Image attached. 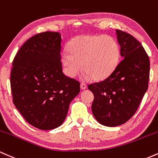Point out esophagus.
Here are the masks:
<instances>
[{"label":"esophagus","instance_id":"obj_1","mask_svg":"<svg viewBox=\"0 0 158 158\" xmlns=\"http://www.w3.org/2000/svg\"><path fill=\"white\" fill-rule=\"evenodd\" d=\"M87 88V85L85 84H81V89H86Z\"/></svg>","mask_w":158,"mask_h":158}]
</instances>
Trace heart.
<instances>
[{
	"instance_id": "b5f03b06",
	"label": "heart",
	"mask_w": 158,
	"mask_h": 158,
	"mask_svg": "<svg viewBox=\"0 0 158 158\" xmlns=\"http://www.w3.org/2000/svg\"><path fill=\"white\" fill-rule=\"evenodd\" d=\"M68 51L60 54V63L65 74L74 77L82 68L84 79L102 81L113 73L120 58L118 42L104 35H82L74 38Z\"/></svg>"
}]
</instances>
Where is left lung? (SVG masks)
Here are the masks:
<instances>
[{
    "instance_id": "obj_1",
    "label": "left lung",
    "mask_w": 158,
    "mask_h": 158,
    "mask_svg": "<svg viewBox=\"0 0 158 158\" xmlns=\"http://www.w3.org/2000/svg\"><path fill=\"white\" fill-rule=\"evenodd\" d=\"M122 60L110 76L90 84L92 112L104 126L116 127L134 116L147 91L150 63L146 51L131 35L116 30Z\"/></svg>"
}]
</instances>
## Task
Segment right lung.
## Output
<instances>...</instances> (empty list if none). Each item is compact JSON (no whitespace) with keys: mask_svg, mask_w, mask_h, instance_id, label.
<instances>
[{"mask_svg":"<svg viewBox=\"0 0 158 158\" xmlns=\"http://www.w3.org/2000/svg\"><path fill=\"white\" fill-rule=\"evenodd\" d=\"M61 34L44 32L30 38L14 58L10 76L13 103L24 119L40 130L60 126L80 83L63 73Z\"/></svg>","mask_w":158,"mask_h":158,"instance_id":"1","label":"right lung"}]
</instances>
